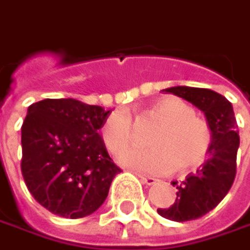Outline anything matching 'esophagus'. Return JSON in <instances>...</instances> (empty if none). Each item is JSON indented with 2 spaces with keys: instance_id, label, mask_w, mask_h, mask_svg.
<instances>
[{
  "instance_id": "obj_1",
  "label": "esophagus",
  "mask_w": 250,
  "mask_h": 250,
  "mask_svg": "<svg viewBox=\"0 0 250 250\" xmlns=\"http://www.w3.org/2000/svg\"><path fill=\"white\" fill-rule=\"evenodd\" d=\"M139 177H140V180H142L143 183H146L147 186H151V185L157 183V179H154V177H151V176H143V174H139Z\"/></svg>"
}]
</instances>
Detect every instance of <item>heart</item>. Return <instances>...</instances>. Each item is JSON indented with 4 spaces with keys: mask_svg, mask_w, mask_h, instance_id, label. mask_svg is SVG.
Here are the masks:
<instances>
[{
    "mask_svg": "<svg viewBox=\"0 0 250 250\" xmlns=\"http://www.w3.org/2000/svg\"><path fill=\"white\" fill-rule=\"evenodd\" d=\"M148 116L162 122L150 139L148 150L125 153L120 162L136 170L166 174L176 167L190 171L200 167L209 157L213 133L209 123L196 116V110L185 100L167 96L154 103ZM105 147L113 154H120L133 146L136 130L131 114L119 108L108 114L102 125Z\"/></svg>",
    "mask_w": 250,
    "mask_h": 250,
    "instance_id": "b5f03b06",
    "label": "heart"
}]
</instances>
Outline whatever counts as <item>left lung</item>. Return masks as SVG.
<instances>
[{
  "mask_svg": "<svg viewBox=\"0 0 250 250\" xmlns=\"http://www.w3.org/2000/svg\"><path fill=\"white\" fill-rule=\"evenodd\" d=\"M179 96L206 116L213 133L209 159L196 173H190L177 186L176 200L167 209H157L159 215L174 222L194 220L209 213L230 190L236 176L239 147L238 125L232 104L222 94L209 88L177 85L163 90Z\"/></svg>",
  "mask_w": 250,
  "mask_h": 250,
  "instance_id": "1",
  "label": "left lung"
}]
</instances>
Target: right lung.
Here are the masks:
<instances>
[{
  "label": "right lung",
  "mask_w": 250,
  "mask_h": 250,
  "mask_svg": "<svg viewBox=\"0 0 250 250\" xmlns=\"http://www.w3.org/2000/svg\"><path fill=\"white\" fill-rule=\"evenodd\" d=\"M110 111L74 99L28 107L21 127V173L35 200L54 215L77 219L105 200L120 167L99 134Z\"/></svg>",
  "instance_id": "add662e5"
}]
</instances>
